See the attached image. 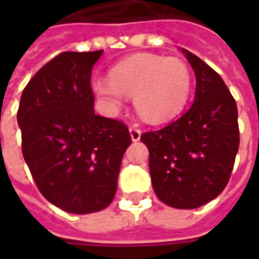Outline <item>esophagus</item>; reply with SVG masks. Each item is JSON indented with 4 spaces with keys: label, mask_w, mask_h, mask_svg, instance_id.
Segmentation results:
<instances>
[{
    "label": "esophagus",
    "mask_w": 259,
    "mask_h": 259,
    "mask_svg": "<svg viewBox=\"0 0 259 259\" xmlns=\"http://www.w3.org/2000/svg\"><path fill=\"white\" fill-rule=\"evenodd\" d=\"M130 134H131L133 141H138L140 137H141V130H140L138 126H131V128H130Z\"/></svg>",
    "instance_id": "obj_1"
}]
</instances>
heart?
I'll return each mask as SVG.
<instances>
[{
  "instance_id": "obj_1",
  "label": "heart",
  "mask_w": 259,
  "mask_h": 259,
  "mask_svg": "<svg viewBox=\"0 0 259 259\" xmlns=\"http://www.w3.org/2000/svg\"><path fill=\"white\" fill-rule=\"evenodd\" d=\"M193 86L189 65L179 57L133 56L116 65L108 79H96V95L109 106H118L122 95L134 96L135 109L150 122H164L179 115Z\"/></svg>"
}]
</instances>
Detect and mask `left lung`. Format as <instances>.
<instances>
[{"label":"left lung","mask_w":259,"mask_h":259,"mask_svg":"<svg viewBox=\"0 0 259 259\" xmlns=\"http://www.w3.org/2000/svg\"><path fill=\"white\" fill-rule=\"evenodd\" d=\"M196 75L193 105L180 118L141 135L150 151L157 197L176 209H196L222 193L239 148L238 108L222 77L183 49Z\"/></svg>","instance_id":"8db88e82"}]
</instances>
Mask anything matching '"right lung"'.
<instances>
[{
    "mask_svg": "<svg viewBox=\"0 0 259 259\" xmlns=\"http://www.w3.org/2000/svg\"><path fill=\"white\" fill-rule=\"evenodd\" d=\"M102 55L65 52L23 91L17 121L21 151L35 186L69 213L102 210L114 200L128 126L95 114L92 67Z\"/></svg>",
    "mask_w": 259,
    "mask_h": 259,
    "instance_id": "right-lung-1",
    "label": "right lung"
}]
</instances>
